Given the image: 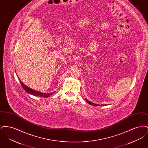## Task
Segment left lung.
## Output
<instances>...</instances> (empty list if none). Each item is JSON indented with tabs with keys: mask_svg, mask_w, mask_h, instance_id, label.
<instances>
[{
	"mask_svg": "<svg viewBox=\"0 0 148 148\" xmlns=\"http://www.w3.org/2000/svg\"><path fill=\"white\" fill-rule=\"evenodd\" d=\"M85 100H86V101L89 104H90V105H92V106H104V105H98V104H94V103H92V102H90V101H89V100H88L86 99H85Z\"/></svg>",
	"mask_w": 148,
	"mask_h": 148,
	"instance_id": "8db88e82",
	"label": "left lung"
}]
</instances>
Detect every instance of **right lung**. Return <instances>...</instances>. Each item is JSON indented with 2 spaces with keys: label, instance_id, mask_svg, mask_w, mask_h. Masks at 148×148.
I'll return each instance as SVG.
<instances>
[{
  "label": "right lung",
  "instance_id": "1",
  "mask_svg": "<svg viewBox=\"0 0 148 148\" xmlns=\"http://www.w3.org/2000/svg\"><path fill=\"white\" fill-rule=\"evenodd\" d=\"M21 84L23 89L25 90V92H27L28 93H29L33 95H34L36 97H42V98H47V97H49L50 95H51L52 94H54V92H51V93H43L42 92H38L35 90H33L31 88H30L29 87H28L26 85L24 84V83H23V82L20 80Z\"/></svg>",
  "mask_w": 148,
  "mask_h": 148
}]
</instances>
